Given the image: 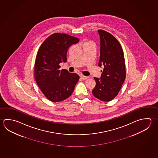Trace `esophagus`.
<instances>
[{"label": "esophagus", "instance_id": "34e87169", "mask_svg": "<svg viewBox=\"0 0 158 158\" xmlns=\"http://www.w3.org/2000/svg\"><path fill=\"white\" fill-rule=\"evenodd\" d=\"M81 77L82 79H83V80H87V78H89L88 76H83V75H81Z\"/></svg>", "mask_w": 158, "mask_h": 158}]
</instances>
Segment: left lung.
<instances>
[{
	"label": "left lung",
	"instance_id": "8db88e82",
	"mask_svg": "<svg viewBox=\"0 0 158 158\" xmlns=\"http://www.w3.org/2000/svg\"><path fill=\"white\" fill-rule=\"evenodd\" d=\"M100 37V56L98 66L103 65L100 79L94 78L96 86L92 90L95 98L110 101L118 95L126 77L123 50L118 40L109 32L98 29Z\"/></svg>",
	"mask_w": 158,
	"mask_h": 158
}]
</instances>
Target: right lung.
I'll return each instance as SVG.
<instances>
[{"label":"right lung","mask_w":158,"mask_h":158,"mask_svg":"<svg viewBox=\"0 0 158 158\" xmlns=\"http://www.w3.org/2000/svg\"><path fill=\"white\" fill-rule=\"evenodd\" d=\"M80 40L66 33H56L49 35L38 49L35 64V77L43 95L56 102L72 95L80 76L60 70V63L67 61V52Z\"/></svg>","instance_id":"obj_1"}]
</instances>
